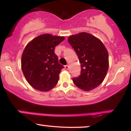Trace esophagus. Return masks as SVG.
Masks as SVG:
<instances>
[{
    "label": "esophagus",
    "instance_id": "34e87169",
    "mask_svg": "<svg viewBox=\"0 0 131 131\" xmlns=\"http://www.w3.org/2000/svg\"><path fill=\"white\" fill-rule=\"evenodd\" d=\"M64 68H65L67 69V70H68V69H69V66L68 65H66L65 67H64Z\"/></svg>",
    "mask_w": 131,
    "mask_h": 131
}]
</instances>
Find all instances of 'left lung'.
Here are the masks:
<instances>
[{
  "label": "left lung",
  "instance_id": "left-lung-1",
  "mask_svg": "<svg viewBox=\"0 0 131 131\" xmlns=\"http://www.w3.org/2000/svg\"><path fill=\"white\" fill-rule=\"evenodd\" d=\"M68 40L81 63V74L73 78L74 84L84 91L97 88L104 80L109 67L108 53L104 44L85 32L70 36Z\"/></svg>",
  "mask_w": 131,
  "mask_h": 131
}]
</instances>
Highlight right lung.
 Returning a JSON list of instances; mask_svg holds the SVG:
<instances>
[{
  "label": "right lung",
  "mask_w": 131,
  "mask_h": 131,
  "mask_svg": "<svg viewBox=\"0 0 131 131\" xmlns=\"http://www.w3.org/2000/svg\"><path fill=\"white\" fill-rule=\"evenodd\" d=\"M64 36L43 34L30 41L21 57V69L26 81L33 88L47 92L57 85L63 66L58 63L55 48Z\"/></svg>",
  "instance_id": "obj_1"
}]
</instances>
